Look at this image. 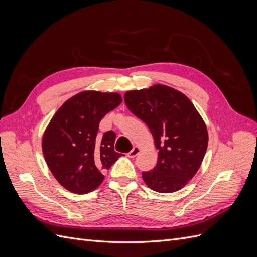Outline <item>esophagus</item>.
Wrapping results in <instances>:
<instances>
[{
  "instance_id": "esophagus-1",
  "label": "esophagus",
  "mask_w": 257,
  "mask_h": 257,
  "mask_svg": "<svg viewBox=\"0 0 257 257\" xmlns=\"http://www.w3.org/2000/svg\"><path fill=\"white\" fill-rule=\"evenodd\" d=\"M139 152H141V147L135 146V147L133 148V149H132V150L127 153V155H128V158H135Z\"/></svg>"
}]
</instances>
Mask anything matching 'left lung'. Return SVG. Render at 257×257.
Segmentation results:
<instances>
[{
	"instance_id": "1",
	"label": "left lung",
	"mask_w": 257,
	"mask_h": 257,
	"mask_svg": "<svg viewBox=\"0 0 257 257\" xmlns=\"http://www.w3.org/2000/svg\"><path fill=\"white\" fill-rule=\"evenodd\" d=\"M128 109L149 127L158 162L143 173L149 188L159 193L181 190L196 175L208 147L206 123L188 96L164 84L127 91Z\"/></svg>"
}]
</instances>
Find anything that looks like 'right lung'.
<instances>
[{"instance_id": "right-lung-1", "label": "right lung", "mask_w": 257, "mask_h": 257, "mask_svg": "<svg viewBox=\"0 0 257 257\" xmlns=\"http://www.w3.org/2000/svg\"><path fill=\"white\" fill-rule=\"evenodd\" d=\"M122 103L116 92L87 90L68 98L54 113L42 138L46 163L67 191L87 194L104 181L122 154L114 151V132L97 136L99 122Z\"/></svg>"}]
</instances>
